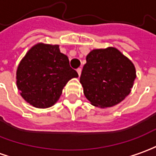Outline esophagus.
Masks as SVG:
<instances>
[{
	"label": "esophagus",
	"mask_w": 156,
	"mask_h": 156,
	"mask_svg": "<svg viewBox=\"0 0 156 156\" xmlns=\"http://www.w3.org/2000/svg\"><path fill=\"white\" fill-rule=\"evenodd\" d=\"M81 72H82V69H81V68H78V69H77V73H78L79 77H80V75H81Z\"/></svg>",
	"instance_id": "1"
}]
</instances>
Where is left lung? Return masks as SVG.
Wrapping results in <instances>:
<instances>
[{
	"mask_svg": "<svg viewBox=\"0 0 156 156\" xmlns=\"http://www.w3.org/2000/svg\"><path fill=\"white\" fill-rule=\"evenodd\" d=\"M133 63L113 47L93 49L86 56L80 83L93 106L110 108L122 101L136 78Z\"/></svg>",
	"mask_w": 156,
	"mask_h": 156,
	"instance_id": "obj_1",
	"label": "left lung"
}]
</instances>
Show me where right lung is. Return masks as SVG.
Returning <instances> with one entry per match:
<instances>
[{"mask_svg":"<svg viewBox=\"0 0 156 156\" xmlns=\"http://www.w3.org/2000/svg\"><path fill=\"white\" fill-rule=\"evenodd\" d=\"M78 73L69 65L59 45L37 43L26 53L16 73L20 95L37 108H49L59 100L62 90Z\"/></svg>","mask_w":156,"mask_h":156,"instance_id":"obj_1","label":"right lung"}]
</instances>
